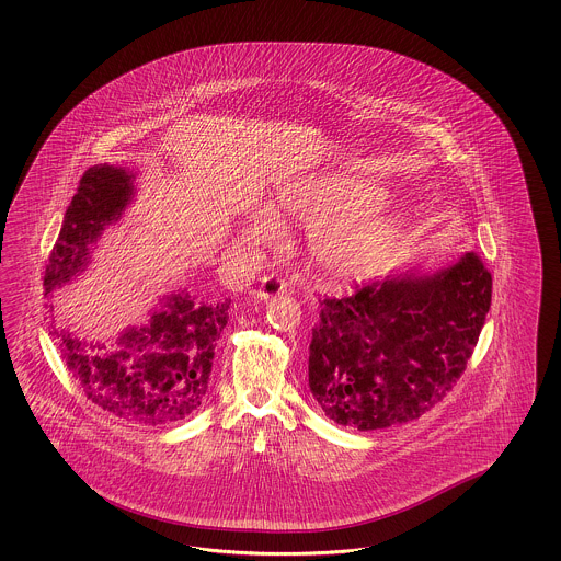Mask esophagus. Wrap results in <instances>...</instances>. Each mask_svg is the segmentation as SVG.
<instances>
[{
	"instance_id": "esophagus-1",
	"label": "esophagus",
	"mask_w": 561,
	"mask_h": 561,
	"mask_svg": "<svg viewBox=\"0 0 561 561\" xmlns=\"http://www.w3.org/2000/svg\"><path fill=\"white\" fill-rule=\"evenodd\" d=\"M284 291H286V279L282 275H277V273H270V275H265L261 279L259 288L255 289V296L261 298V300H270L273 296H279Z\"/></svg>"
}]
</instances>
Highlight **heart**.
Returning <instances> with one entry per match:
<instances>
[{"label":"heart","mask_w":561,"mask_h":561,"mask_svg":"<svg viewBox=\"0 0 561 561\" xmlns=\"http://www.w3.org/2000/svg\"><path fill=\"white\" fill-rule=\"evenodd\" d=\"M387 199L389 193L366 176L327 174L291 188L284 204L298 220L321 230L314 238V259L327 275L345 279L368 270L399 237V224L392 218H373ZM277 230L272 211L249 226L259 238L273 237Z\"/></svg>","instance_id":"obj_1"}]
</instances>
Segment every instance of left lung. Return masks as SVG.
<instances>
[{
	"instance_id": "1",
	"label": "left lung",
	"mask_w": 561,
	"mask_h": 561,
	"mask_svg": "<svg viewBox=\"0 0 561 561\" xmlns=\"http://www.w3.org/2000/svg\"><path fill=\"white\" fill-rule=\"evenodd\" d=\"M308 387L362 432L417 420L457 385L492 305V273L467 253L434 275H391L319 298Z\"/></svg>"
}]
</instances>
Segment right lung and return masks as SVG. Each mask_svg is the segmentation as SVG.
Masks as SVG:
<instances>
[{"instance_id": "obj_1", "label": "right lung", "mask_w": 561, "mask_h": 561, "mask_svg": "<svg viewBox=\"0 0 561 561\" xmlns=\"http://www.w3.org/2000/svg\"><path fill=\"white\" fill-rule=\"evenodd\" d=\"M131 193L134 183L125 170L108 164L85 170L49 255L45 294L82 270L90 244L106 224L119 220ZM228 308V298L204 302L172 294L150 324L127 329L115 345H88L57 329L55 337L69 373L94 405L131 424H176L205 401Z\"/></svg>"}]
</instances>
